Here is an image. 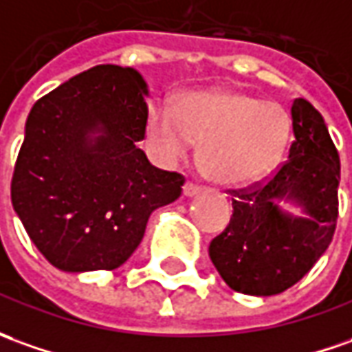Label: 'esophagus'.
<instances>
[{
  "label": "esophagus",
  "instance_id": "34e87169",
  "mask_svg": "<svg viewBox=\"0 0 352 352\" xmlns=\"http://www.w3.org/2000/svg\"><path fill=\"white\" fill-rule=\"evenodd\" d=\"M206 188L200 185H196V183H192V181H188V183H185V186H183V192H185V196H196L200 195V192H204Z\"/></svg>",
  "mask_w": 352,
  "mask_h": 352
}]
</instances>
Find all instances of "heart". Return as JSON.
Instances as JSON below:
<instances>
[{
	"mask_svg": "<svg viewBox=\"0 0 352 352\" xmlns=\"http://www.w3.org/2000/svg\"><path fill=\"white\" fill-rule=\"evenodd\" d=\"M144 135L157 162L171 166L200 142V164L221 185H248L272 173L285 154L291 119L277 104L236 90H192L175 107L146 106Z\"/></svg>",
	"mask_w": 352,
	"mask_h": 352,
	"instance_id": "obj_1",
	"label": "heart"
}]
</instances>
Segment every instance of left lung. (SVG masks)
Returning a JSON list of instances; mask_svg holds the SVG:
<instances>
[{"label": "left lung", "instance_id": "1", "mask_svg": "<svg viewBox=\"0 0 352 352\" xmlns=\"http://www.w3.org/2000/svg\"><path fill=\"white\" fill-rule=\"evenodd\" d=\"M295 140L289 160L266 181L229 190L233 216L210 243V258L236 293H283L312 270L333 239L341 164L324 117L305 98L291 106ZM295 199L307 218L281 212L276 199Z\"/></svg>", "mask_w": 352, "mask_h": 352}]
</instances>
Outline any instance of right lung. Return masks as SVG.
Wrapping results in <instances>:
<instances>
[{"label":"right lung","instance_id":"1","mask_svg":"<svg viewBox=\"0 0 352 352\" xmlns=\"http://www.w3.org/2000/svg\"><path fill=\"white\" fill-rule=\"evenodd\" d=\"M146 82L98 65L36 102L11 179V202L44 258L63 272L116 270L150 214L175 202L185 177L154 167L144 138Z\"/></svg>","mask_w":352,"mask_h":352}]
</instances>
